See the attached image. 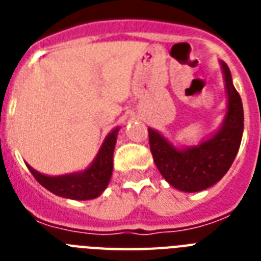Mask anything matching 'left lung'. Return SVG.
<instances>
[{
  "label": "left lung",
  "mask_w": 261,
  "mask_h": 261,
  "mask_svg": "<svg viewBox=\"0 0 261 261\" xmlns=\"http://www.w3.org/2000/svg\"><path fill=\"white\" fill-rule=\"evenodd\" d=\"M229 106L222 128L199 146L176 150L157 131L149 128V145L155 167L171 186L184 192H198L214 186L234 161L244 131L243 101L222 63Z\"/></svg>",
  "instance_id": "1"
}]
</instances>
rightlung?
<instances>
[{"mask_svg":"<svg viewBox=\"0 0 261 261\" xmlns=\"http://www.w3.org/2000/svg\"><path fill=\"white\" fill-rule=\"evenodd\" d=\"M118 128L111 131L102 143L97 157L87 171L81 173L66 174L58 177L44 176L34 171L30 165H27L30 172L34 174L36 181L50 192L63 198L88 200L97 198L110 182L112 169H114V149L116 143Z\"/></svg>","mask_w":261,"mask_h":261,"instance_id":"1","label":"right lung"}]
</instances>
